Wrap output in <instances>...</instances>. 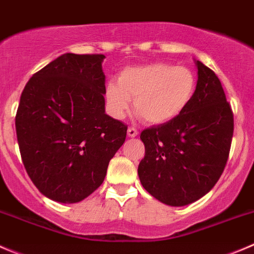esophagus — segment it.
<instances>
[{
    "mask_svg": "<svg viewBox=\"0 0 254 254\" xmlns=\"http://www.w3.org/2000/svg\"><path fill=\"white\" fill-rule=\"evenodd\" d=\"M127 134H128V137L134 138V137H137V135H138V130L135 129L134 127H129V128H128V130H127Z\"/></svg>",
    "mask_w": 254,
    "mask_h": 254,
    "instance_id": "34e87169",
    "label": "esophagus"
}]
</instances>
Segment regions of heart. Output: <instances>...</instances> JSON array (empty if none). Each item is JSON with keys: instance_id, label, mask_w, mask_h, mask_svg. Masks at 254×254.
<instances>
[{"instance_id": "obj_1", "label": "heart", "mask_w": 254, "mask_h": 254, "mask_svg": "<svg viewBox=\"0 0 254 254\" xmlns=\"http://www.w3.org/2000/svg\"><path fill=\"white\" fill-rule=\"evenodd\" d=\"M196 85V75L187 66L170 63L129 66L122 70L119 82L107 84V107L112 116L122 119L134 100L135 112L147 124H168L187 110Z\"/></svg>"}]
</instances>
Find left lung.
<instances>
[{
  "instance_id": "8db88e82",
  "label": "left lung",
  "mask_w": 254,
  "mask_h": 254,
  "mask_svg": "<svg viewBox=\"0 0 254 254\" xmlns=\"http://www.w3.org/2000/svg\"><path fill=\"white\" fill-rule=\"evenodd\" d=\"M196 91L168 124L142 130L145 154L138 165L143 188L163 204L184 206L206 195L227 163L233 112L220 79L197 60Z\"/></svg>"
}]
</instances>
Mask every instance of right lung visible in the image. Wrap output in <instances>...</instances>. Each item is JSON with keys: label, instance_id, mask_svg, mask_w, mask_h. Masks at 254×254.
Masks as SVG:
<instances>
[{"label": "right lung", "instance_id": "1", "mask_svg": "<svg viewBox=\"0 0 254 254\" xmlns=\"http://www.w3.org/2000/svg\"><path fill=\"white\" fill-rule=\"evenodd\" d=\"M104 58L60 55L22 91L16 115L22 162L54 201L74 204L92 194L126 139V125L105 114Z\"/></svg>", "mask_w": 254, "mask_h": 254}]
</instances>
